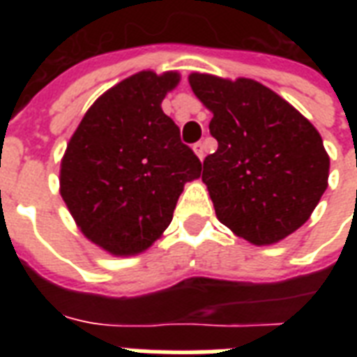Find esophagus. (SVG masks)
<instances>
[{
  "instance_id": "1",
  "label": "esophagus",
  "mask_w": 357,
  "mask_h": 357,
  "mask_svg": "<svg viewBox=\"0 0 357 357\" xmlns=\"http://www.w3.org/2000/svg\"><path fill=\"white\" fill-rule=\"evenodd\" d=\"M192 150H195V153L198 155V159H204V155H206V148H204L202 142H196V144L192 146Z\"/></svg>"
}]
</instances>
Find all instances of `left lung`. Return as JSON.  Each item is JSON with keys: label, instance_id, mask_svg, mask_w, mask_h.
Listing matches in <instances>:
<instances>
[{"label": "left lung", "instance_id": "1", "mask_svg": "<svg viewBox=\"0 0 357 357\" xmlns=\"http://www.w3.org/2000/svg\"><path fill=\"white\" fill-rule=\"evenodd\" d=\"M189 83L213 113L218 150L206 157L202 181L217 218L255 246L280 243L305 224L328 187L321 133L254 79L192 72Z\"/></svg>", "mask_w": 357, "mask_h": 357}]
</instances>
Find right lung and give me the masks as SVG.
Here are the masks:
<instances>
[{
	"instance_id": "right-lung-1",
	"label": "right lung",
	"mask_w": 357,
	"mask_h": 357,
	"mask_svg": "<svg viewBox=\"0 0 357 357\" xmlns=\"http://www.w3.org/2000/svg\"><path fill=\"white\" fill-rule=\"evenodd\" d=\"M178 72L142 70L103 92L72 135L61 161V196L91 243L116 257L144 252L172 222L202 162L179 139L161 103Z\"/></svg>"
}]
</instances>
